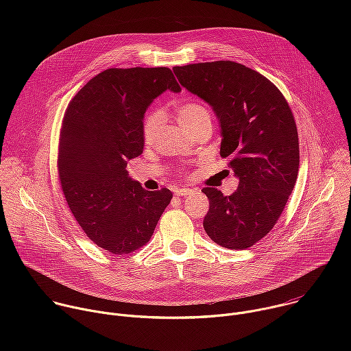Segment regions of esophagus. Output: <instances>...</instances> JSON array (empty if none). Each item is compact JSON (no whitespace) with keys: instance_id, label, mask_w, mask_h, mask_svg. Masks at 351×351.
Here are the masks:
<instances>
[{"instance_id":"esophagus-1","label":"esophagus","mask_w":351,"mask_h":351,"mask_svg":"<svg viewBox=\"0 0 351 351\" xmlns=\"http://www.w3.org/2000/svg\"><path fill=\"white\" fill-rule=\"evenodd\" d=\"M191 191H193L191 189H176V190H175V194L183 197V195H189Z\"/></svg>"}]
</instances>
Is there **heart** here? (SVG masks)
I'll use <instances>...</instances> for the list:
<instances>
[{
	"label": "heart",
	"instance_id": "b5f03b06",
	"mask_svg": "<svg viewBox=\"0 0 351 351\" xmlns=\"http://www.w3.org/2000/svg\"><path fill=\"white\" fill-rule=\"evenodd\" d=\"M175 115H176V119L179 121V123L184 129L197 123L199 119L210 118L208 110L206 107H203L202 104H197V103H186V104L179 106ZM161 122H162V114L160 111H149L144 117L141 133H143V140L145 143H152L154 140Z\"/></svg>",
	"mask_w": 351,
	"mask_h": 351
}]
</instances>
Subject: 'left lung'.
I'll return each mask as SVG.
<instances>
[{
  "mask_svg": "<svg viewBox=\"0 0 351 351\" xmlns=\"http://www.w3.org/2000/svg\"><path fill=\"white\" fill-rule=\"evenodd\" d=\"M179 83L213 108L221 128V157L239 179L236 191H202L210 199L207 234L219 245L244 250L267 236L297 180L298 136L278 87L233 61L175 66Z\"/></svg>",
  "mask_w": 351,
  "mask_h": 351,
  "instance_id": "obj_1",
  "label": "left lung"
}]
</instances>
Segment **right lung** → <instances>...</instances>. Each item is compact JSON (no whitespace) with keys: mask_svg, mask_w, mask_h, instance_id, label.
<instances>
[{"mask_svg":"<svg viewBox=\"0 0 351 351\" xmlns=\"http://www.w3.org/2000/svg\"><path fill=\"white\" fill-rule=\"evenodd\" d=\"M179 93L169 68H111L87 82L69 103L60 136L58 172L66 203L84 233L125 256L148 243L172 191H148L128 161L143 153V119L164 91Z\"/></svg>","mask_w":351,"mask_h":351,"instance_id":"obj_1","label":"right lung"}]
</instances>
